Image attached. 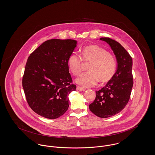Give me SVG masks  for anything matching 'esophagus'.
<instances>
[{
    "mask_svg": "<svg viewBox=\"0 0 155 155\" xmlns=\"http://www.w3.org/2000/svg\"><path fill=\"white\" fill-rule=\"evenodd\" d=\"M77 90L78 91H85V88H82V87H79V86H77Z\"/></svg>",
    "mask_w": 155,
    "mask_h": 155,
    "instance_id": "esophagus-1",
    "label": "esophagus"
}]
</instances>
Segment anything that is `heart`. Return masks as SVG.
<instances>
[{
  "mask_svg": "<svg viewBox=\"0 0 155 155\" xmlns=\"http://www.w3.org/2000/svg\"><path fill=\"white\" fill-rule=\"evenodd\" d=\"M81 56L85 61H91L88 72L81 74L75 81L84 87H91L101 82L109 81L116 70L115 58L104 48L97 45L87 46L81 50ZM82 60L80 55L74 53L67 60L70 71L77 75L82 71Z\"/></svg>",
  "mask_w": 155,
  "mask_h": 155,
  "instance_id": "b5f03b06",
  "label": "heart"
}]
</instances>
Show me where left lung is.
Segmentation results:
<instances>
[{
  "mask_svg": "<svg viewBox=\"0 0 155 155\" xmlns=\"http://www.w3.org/2000/svg\"><path fill=\"white\" fill-rule=\"evenodd\" d=\"M100 40L105 41L111 48L117 59V67L106 85L96 91L95 100L89 108L97 117L106 118L120 112L129 100L134 84L132 59L118 42L108 37H101Z\"/></svg>",
  "mask_w": 155,
  "mask_h": 155,
  "instance_id": "obj_1",
  "label": "left lung"
}]
</instances>
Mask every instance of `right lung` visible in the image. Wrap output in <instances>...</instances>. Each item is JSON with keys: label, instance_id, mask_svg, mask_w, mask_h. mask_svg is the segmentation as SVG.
Returning <instances> with one entry per match:
<instances>
[{"label": "right lung", "instance_id": "1", "mask_svg": "<svg viewBox=\"0 0 155 155\" xmlns=\"http://www.w3.org/2000/svg\"><path fill=\"white\" fill-rule=\"evenodd\" d=\"M77 44L74 40L51 39L28 57L22 85L28 104L38 115L56 119L68 108V95L76 85L71 84L67 60Z\"/></svg>", "mask_w": 155, "mask_h": 155}]
</instances>
